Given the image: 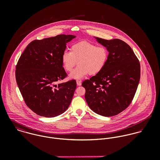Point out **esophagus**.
I'll use <instances>...</instances> for the list:
<instances>
[{
	"instance_id": "1",
	"label": "esophagus",
	"mask_w": 160,
	"mask_h": 160,
	"mask_svg": "<svg viewBox=\"0 0 160 160\" xmlns=\"http://www.w3.org/2000/svg\"><path fill=\"white\" fill-rule=\"evenodd\" d=\"M76 84H77L78 86H81V82L80 81L77 80V81H76Z\"/></svg>"
}]
</instances>
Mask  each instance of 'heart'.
Returning a JSON list of instances; mask_svg holds the SVG:
<instances>
[{"instance_id": "b5f03b06", "label": "heart", "mask_w": 160, "mask_h": 160, "mask_svg": "<svg viewBox=\"0 0 160 160\" xmlns=\"http://www.w3.org/2000/svg\"><path fill=\"white\" fill-rule=\"evenodd\" d=\"M108 57L107 49L103 46H97L87 41H80L71 46L70 52L65 51L62 55L63 67L71 71V79H81L88 75H95L101 72L106 65Z\"/></svg>"}]
</instances>
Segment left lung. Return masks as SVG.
<instances>
[{
	"mask_svg": "<svg viewBox=\"0 0 160 160\" xmlns=\"http://www.w3.org/2000/svg\"><path fill=\"white\" fill-rule=\"evenodd\" d=\"M95 38L107 49V62L101 72L84 81L82 86L92 110L110 117L120 113L131 103L140 81V66L132 49L125 42Z\"/></svg>",
	"mask_w": 160,
	"mask_h": 160,
	"instance_id": "obj_1",
	"label": "left lung"
}]
</instances>
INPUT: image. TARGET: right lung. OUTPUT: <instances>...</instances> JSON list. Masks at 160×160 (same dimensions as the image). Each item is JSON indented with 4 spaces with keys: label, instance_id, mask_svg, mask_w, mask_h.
I'll list each match as a JSON object with an SVG mask.
<instances>
[{
    "label": "right lung",
    "instance_id": "right-lung-1",
    "mask_svg": "<svg viewBox=\"0 0 160 160\" xmlns=\"http://www.w3.org/2000/svg\"><path fill=\"white\" fill-rule=\"evenodd\" d=\"M76 36L61 34L30 42L20 56L15 71L17 85L26 105L39 116L63 113L76 88L74 79L56 84L67 76L62 63L67 43Z\"/></svg>",
    "mask_w": 160,
    "mask_h": 160
}]
</instances>
